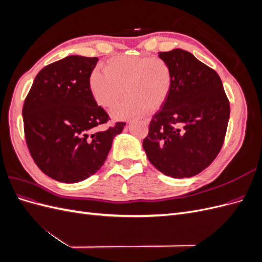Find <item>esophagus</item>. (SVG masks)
<instances>
[{"mask_svg":"<svg viewBox=\"0 0 262 262\" xmlns=\"http://www.w3.org/2000/svg\"><path fill=\"white\" fill-rule=\"evenodd\" d=\"M143 122H144V123H145V124H148V120H147V119H145V120H144V121H143Z\"/></svg>","mask_w":262,"mask_h":262,"instance_id":"esophagus-1","label":"esophagus"}]
</instances>
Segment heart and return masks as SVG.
Segmentation results:
<instances>
[{
	"label": "heart",
	"instance_id": "heart-1",
	"mask_svg": "<svg viewBox=\"0 0 262 262\" xmlns=\"http://www.w3.org/2000/svg\"><path fill=\"white\" fill-rule=\"evenodd\" d=\"M171 86V70L158 57L120 55L107 61L104 72L95 70L90 76V91L101 107L112 109L126 95L125 100L115 109L117 118L137 116L145 110L160 109Z\"/></svg>",
	"mask_w": 262,
	"mask_h": 262
}]
</instances>
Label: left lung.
Returning <instances> with one entry per match:
<instances>
[{
	"mask_svg": "<svg viewBox=\"0 0 262 262\" xmlns=\"http://www.w3.org/2000/svg\"><path fill=\"white\" fill-rule=\"evenodd\" d=\"M171 70V86L153 116L143 148L164 175L192 177L215 160L227 130L229 101L219 74L181 49L158 52Z\"/></svg>",
	"mask_w": 262,
	"mask_h": 262,
	"instance_id": "1",
	"label": "left lung"
}]
</instances>
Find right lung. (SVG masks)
Instances as JSON below:
<instances>
[{
  "mask_svg": "<svg viewBox=\"0 0 262 262\" xmlns=\"http://www.w3.org/2000/svg\"><path fill=\"white\" fill-rule=\"evenodd\" d=\"M98 59L69 57L45 67L24 101L26 144L34 162L50 178L66 184L85 180L104 165L113 140L125 122L95 132L110 120L90 91Z\"/></svg>",
  "mask_w": 262,
  "mask_h": 262,
  "instance_id": "1",
  "label": "right lung"
}]
</instances>
